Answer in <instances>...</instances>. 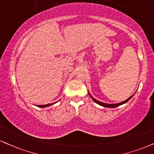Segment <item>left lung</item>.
<instances>
[{"instance_id": "obj_1", "label": "left lung", "mask_w": 154, "mask_h": 154, "mask_svg": "<svg viewBox=\"0 0 154 154\" xmlns=\"http://www.w3.org/2000/svg\"><path fill=\"white\" fill-rule=\"evenodd\" d=\"M89 95H90V97H91L92 99L93 100L94 102H95V103H97L98 105H102V106H103V107H118V106H120V105H121L124 104V103H127V102L129 100H130L131 98L132 97L133 95H134V94H133V95H131V97H129V98H128L127 100H125V101H123V102H121V103H116V104H107V103H102V102H100V101H98V100H95V98H93V97H92V96L91 95H90V92H89Z\"/></svg>"}]
</instances>
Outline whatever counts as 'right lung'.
Returning a JSON list of instances; mask_svg holds the SVG:
<instances>
[{
    "instance_id": "1",
    "label": "right lung",
    "mask_w": 154,
    "mask_h": 154,
    "mask_svg": "<svg viewBox=\"0 0 154 154\" xmlns=\"http://www.w3.org/2000/svg\"><path fill=\"white\" fill-rule=\"evenodd\" d=\"M54 103H51V104H47V105H37V106H38V107H46L50 106V105H51L54 104Z\"/></svg>"
}]
</instances>
